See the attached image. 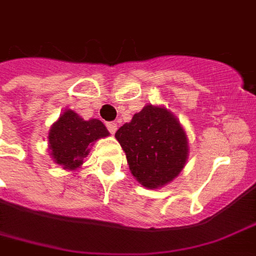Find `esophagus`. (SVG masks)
I'll list each match as a JSON object with an SVG mask.
<instances>
[{
	"instance_id": "1",
	"label": "esophagus",
	"mask_w": 256,
	"mask_h": 256,
	"mask_svg": "<svg viewBox=\"0 0 256 256\" xmlns=\"http://www.w3.org/2000/svg\"><path fill=\"white\" fill-rule=\"evenodd\" d=\"M116 128H118V126H116V123L115 122L107 123V128H108V132L111 134H115V132H116Z\"/></svg>"
}]
</instances>
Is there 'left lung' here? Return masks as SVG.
<instances>
[{
	"mask_svg": "<svg viewBox=\"0 0 256 256\" xmlns=\"http://www.w3.org/2000/svg\"><path fill=\"white\" fill-rule=\"evenodd\" d=\"M136 180L156 190L179 176L188 158V138L164 106L146 104L115 133Z\"/></svg>",
	"mask_w": 256,
	"mask_h": 256,
	"instance_id": "1",
	"label": "left lung"
}]
</instances>
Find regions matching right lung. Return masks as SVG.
Returning a JSON list of instances; mask_svg holds the SVG:
<instances>
[{"label": "right lung", "instance_id": "right-lung-1", "mask_svg": "<svg viewBox=\"0 0 256 256\" xmlns=\"http://www.w3.org/2000/svg\"><path fill=\"white\" fill-rule=\"evenodd\" d=\"M110 133L99 119L85 120L73 110H65L48 130V153L66 171H76L90 154V146Z\"/></svg>", "mask_w": 256, "mask_h": 256}]
</instances>
